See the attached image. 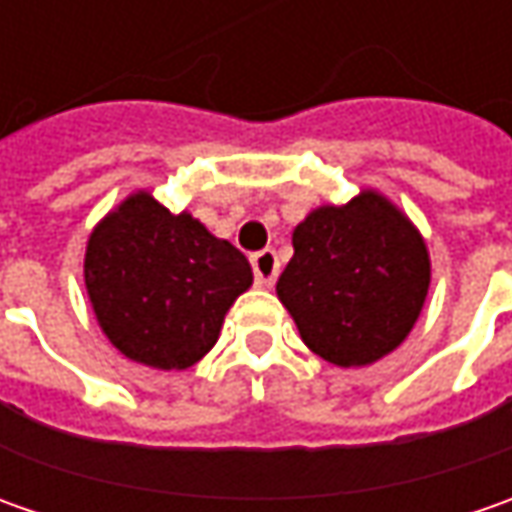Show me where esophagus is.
Wrapping results in <instances>:
<instances>
[{"mask_svg":"<svg viewBox=\"0 0 512 512\" xmlns=\"http://www.w3.org/2000/svg\"><path fill=\"white\" fill-rule=\"evenodd\" d=\"M250 265H253V276H256V285L259 287H270L276 282V276H279V259H276L273 250H259V253H253Z\"/></svg>","mask_w":512,"mask_h":512,"instance_id":"1","label":"esophagus"}]
</instances>
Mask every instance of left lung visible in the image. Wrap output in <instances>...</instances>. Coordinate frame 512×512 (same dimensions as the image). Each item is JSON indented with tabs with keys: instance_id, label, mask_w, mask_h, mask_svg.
I'll list each match as a JSON object with an SVG mask.
<instances>
[{
	"instance_id": "left-lung-1",
	"label": "left lung",
	"mask_w": 512,
	"mask_h": 512,
	"mask_svg": "<svg viewBox=\"0 0 512 512\" xmlns=\"http://www.w3.org/2000/svg\"><path fill=\"white\" fill-rule=\"evenodd\" d=\"M427 290L424 236L373 187L344 205L313 207L293 227V259L276 282L302 342L336 367L393 353L419 322Z\"/></svg>"
}]
</instances>
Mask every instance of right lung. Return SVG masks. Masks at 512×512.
Returning a JSON list of instances; mask_svg holds the SVG:
<instances>
[{
	"instance_id": "right-lung-1",
	"label": "right lung",
	"mask_w": 512,
	"mask_h": 512,
	"mask_svg": "<svg viewBox=\"0 0 512 512\" xmlns=\"http://www.w3.org/2000/svg\"><path fill=\"white\" fill-rule=\"evenodd\" d=\"M253 285L245 256L193 213L133 190L90 230L85 290L108 342L130 362L187 370L216 344Z\"/></svg>"
}]
</instances>
